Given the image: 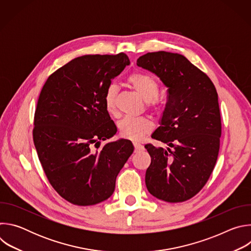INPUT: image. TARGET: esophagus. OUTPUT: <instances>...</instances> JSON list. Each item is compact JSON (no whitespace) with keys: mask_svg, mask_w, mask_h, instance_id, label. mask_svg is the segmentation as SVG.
Returning a JSON list of instances; mask_svg holds the SVG:
<instances>
[{"mask_svg":"<svg viewBox=\"0 0 251 251\" xmlns=\"http://www.w3.org/2000/svg\"><path fill=\"white\" fill-rule=\"evenodd\" d=\"M133 145H134V148H135V152H141V151L144 150V146L139 144V143H137V142H134Z\"/></svg>","mask_w":251,"mask_h":251,"instance_id":"1","label":"esophagus"}]
</instances>
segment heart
<instances>
[{"mask_svg": "<svg viewBox=\"0 0 251 251\" xmlns=\"http://www.w3.org/2000/svg\"><path fill=\"white\" fill-rule=\"evenodd\" d=\"M128 84L143 98L149 102V105L156 109L155 99L159 94V86L156 80L141 73H134L129 75ZM118 87L115 84H110L104 92V105L106 110L110 114L116 111V98ZM119 132L122 137L139 141L153 129V123L145 117H125L119 122Z\"/></svg>", "mask_w": 251, "mask_h": 251, "instance_id": "1", "label": "heart"}]
</instances>
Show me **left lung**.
I'll return each instance as SVG.
<instances>
[{"mask_svg":"<svg viewBox=\"0 0 251 251\" xmlns=\"http://www.w3.org/2000/svg\"><path fill=\"white\" fill-rule=\"evenodd\" d=\"M137 65L168 88L160 126L152 134L168 148L145 145L151 156L146 187L159 200L185 201L203 188L218 160L222 122L217 89L182 54L148 52L137 59Z\"/></svg>","mask_w":251,"mask_h":251,"instance_id":"left-lung-1","label":"left lung"}]
</instances>
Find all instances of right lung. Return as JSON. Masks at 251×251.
I'll list each match as a JSON object with an SVG mask.
<instances>
[{
	"instance_id": "add662e5",
	"label": "right lung",
	"mask_w": 251,
	"mask_h": 251,
	"mask_svg": "<svg viewBox=\"0 0 251 251\" xmlns=\"http://www.w3.org/2000/svg\"><path fill=\"white\" fill-rule=\"evenodd\" d=\"M128 56L83 55L58 68L45 83L34 113L33 143L49 182L67 201L93 205L110 198L116 177L134 151L119 139L100 147L117 128L104 92Z\"/></svg>"
}]
</instances>
